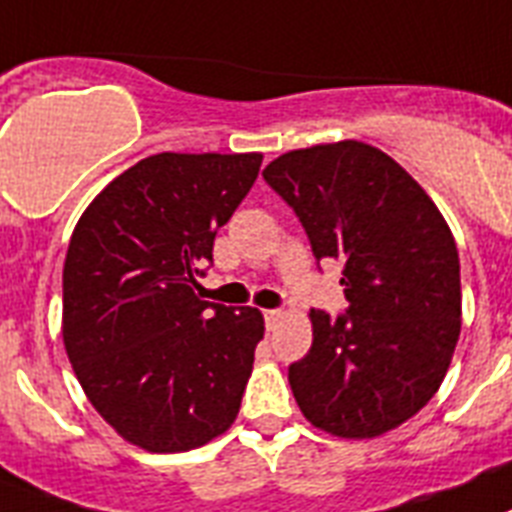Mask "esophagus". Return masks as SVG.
Segmentation results:
<instances>
[{
  "label": "esophagus",
  "mask_w": 512,
  "mask_h": 512,
  "mask_svg": "<svg viewBox=\"0 0 512 512\" xmlns=\"http://www.w3.org/2000/svg\"><path fill=\"white\" fill-rule=\"evenodd\" d=\"M282 319V311H274V308H269V311H264V322H266V329H274L277 327V322Z\"/></svg>",
  "instance_id": "1"
}]
</instances>
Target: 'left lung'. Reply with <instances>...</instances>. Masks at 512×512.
Segmentation results:
<instances>
[{"label":"left lung","instance_id":"left-lung-1","mask_svg":"<svg viewBox=\"0 0 512 512\" xmlns=\"http://www.w3.org/2000/svg\"><path fill=\"white\" fill-rule=\"evenodd\" d=\"M264 180L301 219L316 261H340L348 301L337 316L311 308V350L287 369L295 403L335 437L390 432L434 398L453 361V232L426 190L369 143L287 151Z\"/></svg>","mask_w":512,"mask_h":512}]
</instances>
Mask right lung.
Here are the masks:
<instances>
[{
  "label": "right lung",
  "instance_id": "1",
  "mask_svg": "<svg viewBox=\"0 0 512 512\" xmlns=\"http://www.w3.org/2000/svg\"><path fill=\"white\" fill-rule=\"evenodd\" d=\"M261 154H154L114 177L75 225L62 337L101 418L149 453L225 434L264 337L259 308L193 293Z\"/></svg>",
  "mask_w": 512,
  "mask_h": 512
}]
</instances>
